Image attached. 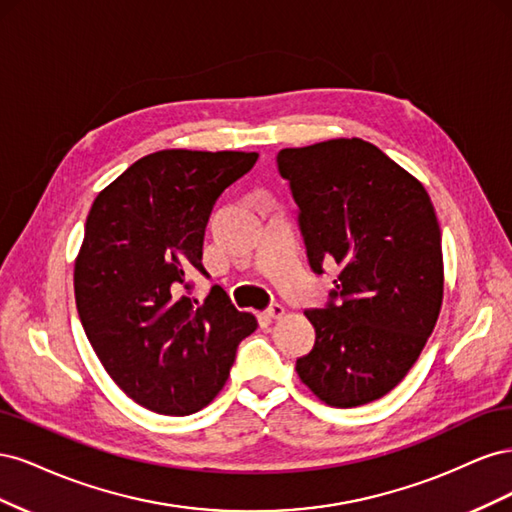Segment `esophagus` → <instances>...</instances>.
<instances>
[{
  "label": "esophagus",
  "mask_w": 512,
  "mask_h": 512,
  "mask_svg": "<svg viewBox=\"0 0 512 512\" xmlns=\"http://www.w3.org/2000/svg\"><path fill=\"white\" fill-rule=\"evenodd\" d=\"M269 318H273V320H280L284 314H286V309H284V305H280V303H273L271 307H269Z\"/></svg>",
  "instance_id": "1"
}]
</instances>
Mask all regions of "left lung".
<instances>
[{
    "label": "left lung",
    "mask_w": 512,
    "mask_h": 512,
    "mask_svg": "<svg viewBox=\"0 0 512 512\" xmlns=\"http://www.w3.org/2000/svg\"><path fill=\"white\" fill-rule=\"evenodd\" d=\"M309 265L335 260L333 299L309 309L312 352L297 359L320 401L356 408L391 393L421 356L444 297L442 232L423 183L363 138L282 149Z\"/></svg>",
    "instance_id": "1"
}]
</instances>
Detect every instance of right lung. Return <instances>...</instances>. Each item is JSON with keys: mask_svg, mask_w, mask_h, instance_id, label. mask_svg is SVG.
Returning a JSON list of instances; mask_svg holds the SVG:
<instances>
[{"mask_svg": "<svg viewBox=\"0 0 512 512\" xmlns=\"http://www.w3.org/2000/svg\"><path fill=\"white\" fill-rule=\"evenodd\" d=\"M256 160V151L162 149L123 170L89 209L74 260L76 309L106 374L151 412L209 406L258 327L220 286L203 305L183 294L188 273L207 275L215 200Z\"/></svg>", "mask_w": 512, "mask_h": 512, "instance_id": "1", "label": "right lung"}]
</instances>
